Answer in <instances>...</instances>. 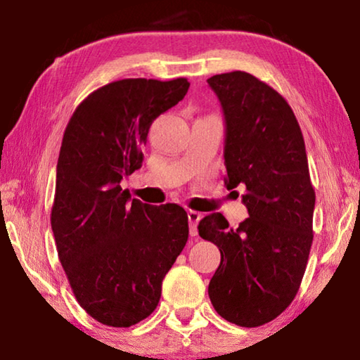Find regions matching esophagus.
<instances>
[{"label": "esophagus", "mask_w": 360, "mask_h": 360, "mask_svg": "<svg viewBox=\"0 0 360 360\" xmlns=\"http://www.w3.org/2000/svg\"><path fill=\"white\" fill-rule=\"evenodd\" d=\"M187 216H188V227H191V235L195 236L198 233L197 231V225L200 222V219H202V214L197 211H187Z\"/></svg>", "instance_id": "esophagus-1"}]
</instances>
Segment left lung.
Listing matches in <instances>:
<instances>
[{
  "instance_id": "left-lung-1",
  "label": "left lung",
  "mask_w": 360,
  "mask_h": 360,
  "mask_svg": "<svg viewBox=\"0 0 360 360\" xmlns=\"http://www.w3.org/2000/svg\"><path fill=\"white\" fill-rule=\"evenodd\" d=\"M208 85L225 119V186L245 188L241 202L249 214L236 229L221 212L200 221V236L221 251L208 294L224 319L257 327L278 318L300 288L316 195L288 101L245 71L216 75Z\"/></svg>"
}]
</instances>
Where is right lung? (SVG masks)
<instances>
[{
	"instance_id": "add662e5",
	"label": "right lung",
	"mask_w": 360,
	"mask_h": 360,
	"mask_svg": "<svg viewBox=\"0 0 360 360\" xmlns=\"http://www.w3.org/2000/svg\"><path fill=\"white\" fill-rule=\"evenodd\" d=\"M188 85L122 79L90 94L66 125L52 231L76 300L105 326L130 327L154 311L187 243L184 208L139 202L120 181L141 168L149 127Z\"/></svg>"
}]
</instances>
